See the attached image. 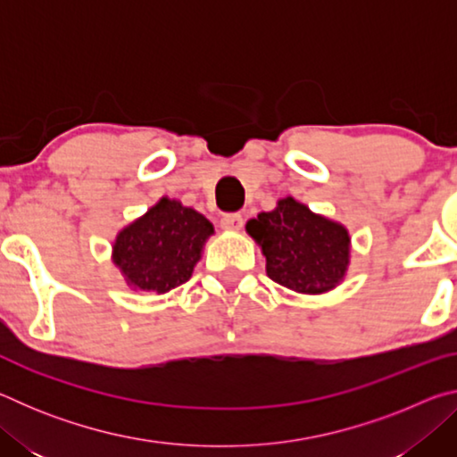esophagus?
<instances>
[{"label":"esophagus","instance_id":"obj_1","mask_svg":"<svg viewBox=\"0 0 457 457\" xmlns=\"http://www.w3.org/2000/svg\"><path fill=\"white\" fill-rule=\"evenodd\" d=\"M244 223V218L239 213H223L221 215V228L223 229H239Z\"/></svg>","mask_w":457,"mask_h":457}]
</instances>
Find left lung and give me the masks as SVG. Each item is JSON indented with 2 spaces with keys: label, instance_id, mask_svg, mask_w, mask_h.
Returning a JSON list of instances; mask_svg holds the SVG:
<instances>
[{
  "label": "left lung",
  "instance_id": "left-lung-1",
  "mask_svg": "<svg viewBox=\"0 0 457 457\" xmlns=\"http://www.w3.org/2000/svg\"><path fill=\"white\" fill-rule=\"evenodd\" d=\"M247 234L262 245L274 282L303 294H320L343 280L349 266L346 229L292 197L247 221Z\"/></svg>",
  "mask_w": 457,
  "mask_h": 457
}]
</instances>
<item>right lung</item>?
I'll return each mask as SVG.
<instances>
[{
  "mask_svg": "<svg viewBox=\"0 0 457 457\" xmlns=\"http://www.w3.org/2000/svg\"><path fill=\"white\" fill-rule=\"evenodd\" d=\"M213 234L204 215L163 197L141 220L130 223L114 244V264L137 288L163 294L185 284Z\"/></svg>",
  "mask_w": 457,
  "mask_h": 457,
  "instance_id": "1",
  "label": "right lung"
}]
</instances>
